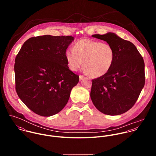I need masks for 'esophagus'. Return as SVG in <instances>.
Instances as JSON below:
<instances>
[{
	"label": "esophagus",
	"mask_w": 156,
	"mask_h": 156,
	"mask_svg": "<svg viewBox=\"0 0 156 156\" xmlns=\"http://www.w3.org/2000/svg\"><path fill=\"white\" fill-rule=\"evenodd\" d=\"M84 77H85V76H84L80 75V76H79V79H80V80H82Z\"/></svg>",
	"instance_id": "esophagus-1"
}]
</instances>
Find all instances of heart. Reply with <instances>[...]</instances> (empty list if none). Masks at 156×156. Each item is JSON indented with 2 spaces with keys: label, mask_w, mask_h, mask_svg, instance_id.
<instances>
[{
  "label": "heart",
  "mask_w": 156,
  "mask_h": 156,
  "mask_svg": "<svg viewBox=\"0 0 156 156\" xmlns=\"http://www.w3.org/2000/svg\"><path fill=\"white\" fill-rule=\"evenodd\" d=\"M66 58L72 71L80 68L84 61L85 71L94 77H100L111 69L115 51L109 43L85 38L77 41L73 48L67 49Z\"/></svg>",
  "instance_id": "obj_1"
}]
</instances>
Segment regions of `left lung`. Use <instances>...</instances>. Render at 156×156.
Segmentation results:
<instances>
[{
  "instance_id": "obj_1",
  "label": "left lung",
  "mask_w": 156,
  "mask_h": 156,
  "mask_svg": "<svg viewBox=\"0 0 156 156\" xmlns=\"http://www.w3.org/2000/svg\"><path fill=\"white\" fill-rule=\"evenodd\" d=\"M92 37L111 44L115 59L111 69L92 80L90 98L95 107L108 115H118L130 109L145 85V64L136 46L112 32Z\"/></svg>"
}]
</instances>
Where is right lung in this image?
I'll use <instances>...</instances> for the list:
<instances>
[{"label":"right lung","mask_w":156,"mask_h":156,"mask_svg":"<svg viewBox=\"0 0 156 156\" xmlns=\"http://www.w3.org/2000/svg\"><path fill=\"white\" fill-rule=\"evenodd\" d=\"M71 36L45 35L28 39L16 56V89L24 104L43 116L63 109L79 77L68 67L66 51Z\"/></svg>","instance_id":"obj_1"}]
</instances>
